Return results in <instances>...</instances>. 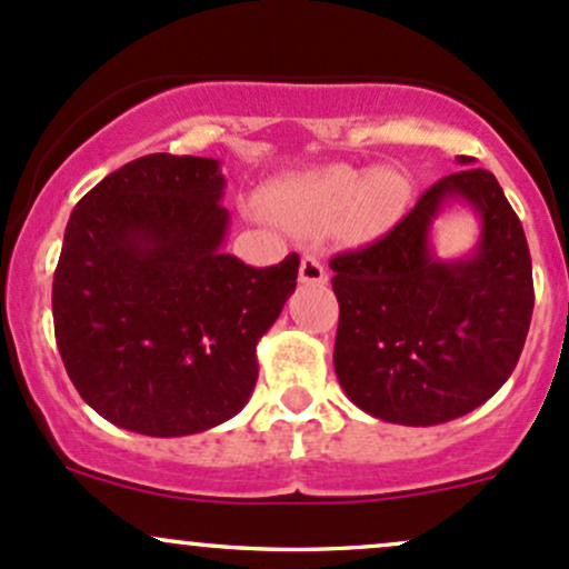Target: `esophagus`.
<instances>
[{
	"mask_svg": "<svg viewBox=\"0 0 569 569\" xmlns=\"http://www.w3.org/2000/svg\"><path fill=\"white\" fill-rule=\"evenodd\" d=\"M299 280L308 286H321L327 283V267L316 256H305L302 264H299Z\"/></svg>",
	"mask_w": 569,
	"mask_h": 569,
	"instance_id": "1",
	"label": "esophagus"
}]
</instances>
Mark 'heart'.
<instances>
[{"label":"heart","mask_w":569,"mask_h":569,"mask_svg":"<svg viewBox=\"0 0 569 569\" xmlns=\"http://www.w3.org/2000/svg\"><path fill=\"white\" fill-rule=\"evenodd\" d=\"M408 197V183L397 172L332 164L274 183L270 210L297 232H321L342 218V227L353 240H372L402 218Z\"/></svg>","instance_id":"b5f03b06"}]
</instances>
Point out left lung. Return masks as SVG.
Returning <instances> with one entry per match:
<instances>
[{
    "mask_svg": "<svg viewBox=\"0 0 569 569\" xmlns=\"http://www.w3.org/2000/svg\"><path fill=\"white\" fill-rule=\"evenodd\" d=\"M448 174L383 240L329 261L340 302L335 372L356 408L402 427H435L480 408L516 370L532 321V259L521 221L489 170ZM451 203L479 216L477 248L433 253Z\"/></svg>",
    "mask_w": 569,
    "mask_h": 569,
    "instance_id": "8db88e82",
    "label": "left lung"
}]
</instances>
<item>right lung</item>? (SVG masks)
Listing matches in <instances>:
<instances>
[{"label":"right lung","mask_w":569,"mask_h":569,"mask_svg":"<svg viewBox=\"0 0 569 569\" xmlns=\"http://www.w3.org/2000/svg\"><path fill=\"white\" fill-rule=\"evenodd\" d=\"M221 161L153 153L74 204L53 274L56 346L78 395L116 427L183 437L240 413L256 346L295 295L299 256L223 253Z\"/></svg>","instance_id":"add662e5"}]
</instances>
